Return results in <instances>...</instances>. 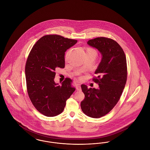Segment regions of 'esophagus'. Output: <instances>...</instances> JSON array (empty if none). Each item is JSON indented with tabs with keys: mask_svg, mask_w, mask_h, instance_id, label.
I'll return each instance as SVG.
<instances>
[{
	"mask_svg": "<svg viewBox=\"0 0 150 150\" xmlns=\"http://www.w3.org/2000/svg\"><path fill=\"white\" fill-rule=\"evenodd\" d=\"M76 89L79 91H81V86H80V84H76Z\"/></svg>",
	"mask_w": 150,
	"mask_h": 150,
	"instance_id": "obj_1",
	"label": "esophagus"
}]
</instances>
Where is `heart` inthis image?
<instances>
[{
    "label": "heart",
    "instance_id": "heart-1",
    "mask_svg": "<svg viewBox=\"0 0 150 150\" xmlns=\"http://www.w3.org/2000/svg\"><path fill=\"white\" fill-rule=\"evenodd\" d=\"M93 50L92 49H91V48H88L87 50H86V51H88V50Z\"/></svg>",
    "mask_w": 150,
    "mask_h": 150
}]
</instances>
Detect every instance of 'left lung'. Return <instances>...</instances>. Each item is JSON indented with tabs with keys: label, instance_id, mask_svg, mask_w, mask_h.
<instances>
[{
	"label": "left lung",
	"instance_id": "obj_1",
	"mask_svg": "<svg viewBox=\"0 0 150 150\" xmlns=\"http://www.w3.org/2000/svg\"><path fill=\"white\" fill-rule=\"evenodd\" d=\"M88 44L102 54V60L95 71L93 81L99 88L81 86L85 98L81 102L83 112L93 118L107 114L120 100L127 80V64L124 52L114 40L98 37L89 40Z\"/></svg>",
	"mask_w": 150,
	"mask_h": 150
}]
</instances>
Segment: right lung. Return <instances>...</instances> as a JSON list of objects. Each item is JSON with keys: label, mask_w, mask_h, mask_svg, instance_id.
Instances as JSON below:
<instances>
[{"label": "right lung", "mask_w": 150, "mask_h": 150, "mask_svg": "<svg viewBox=\"0 0 150 150\" xmlns=\"http://www.w3.org/2000/svg\"><path fill=\"white\" fill-rule=\"evenodd\" d=\"M77 40L58 35L39 39L29 53L25 65L27 91L36 109L53 117L62 112L66 102L75 91L72 80L66 78L59 86L54 79L56 69L64 67L65 52Z\"/></svg>", "instance_id": "obj_1"}]
</instances>
